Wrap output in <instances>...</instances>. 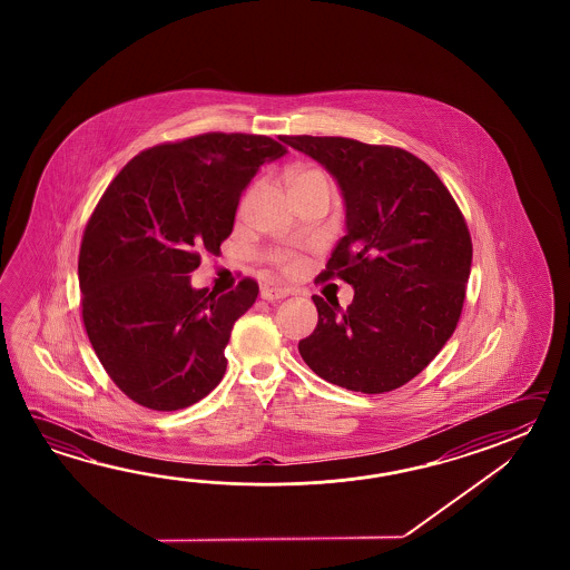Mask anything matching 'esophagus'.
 <instances>
[{
	"label": "esophagus",
	"instance_id": "1",
	"mask_svg": "<svg viewBox=\"0 0 570 570\" xmlns=\"http://www.w3.org/2000/svg\"><path fill=\"white\" fill-rule=\"evenodd\" d=\"M287 295H289V291L281 289V287H263L261 289V297L267 299V302H277V299H283Z\"/></svg>",
	"mask_w": 570,
	"mask_h": 570
}]
</instances>
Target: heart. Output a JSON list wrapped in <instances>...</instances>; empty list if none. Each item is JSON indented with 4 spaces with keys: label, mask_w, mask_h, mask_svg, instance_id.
<instances>
[{
    "label": "heart",
    "mask_w": 570,
    "mask_h": 570,
    "mask_svg": "<svg viewBox=\"0 0 570 570\" xmlns=\"http://www.w3.org/2000/svg\"><path fill=\"white\" fill-rule=\"evenodd\" d=\"M287 183H289V191L307 189V187H327V189H332L330 175H327L326 170L317 169V167H305V169L291 173L289 181ZM248 197H250V194L246 195L243 199V206H240L243 209L246 207ZM275 261H277V265H281L285 273H295V271H299V267H302V261L297 256L291 255V253H277Z\"/></svg>",
    "instance_id": "b5f03b06"
}]
</instances>
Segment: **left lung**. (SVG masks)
I'll return each mask as SVG.
<instances>
[{
    "label": "left lung",
    "instance_id": "left-lung-1",
    "mask_svg": "<svg viewBox=\"0 0 570 570\" xmlns=\"http://www.w3.org/2000/svg\"><path fill=\"white\" fill-rule=\"evenodd\" d=\"M322 163L346 206L317 281L354 287L340 314L314 295L317 326L299 342L315 375L358 393H387L434 361L461 317L473 243L446 185L412 153L342 136H283Z\"/></svg>",
    "mask_w": 570,
    "mask_h": 570
}]
</instances>
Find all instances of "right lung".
<instances>
[{
    "instance_id": "obj_1",
    "label": "right lung",
    "mask_w": 570,
    "mask_h": 570,
    "mask_svg": "<svg viewBox=\"0 0 570 570\" xmlns=\"http://www.w3.org/2000/svg\"><path fill=\"white\" fill-rule=\"evenodd\" d=\"M283 142V136H281ZM207 132L142 150L109 183L79 250L81 314L109 379L134 403L177 412L226 373L232 326L258 285L194 289L202 253L218 255L246 185L285 145Z\"/></svg>"
}]
</instances>
